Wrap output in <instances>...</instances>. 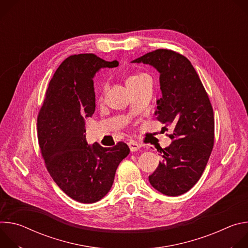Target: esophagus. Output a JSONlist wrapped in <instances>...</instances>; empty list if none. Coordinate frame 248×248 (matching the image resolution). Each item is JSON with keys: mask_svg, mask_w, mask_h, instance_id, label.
Instances as JSON below:
<instances>
[{"mask_svg": "<svg viewBox=\"0 0 248 248\" xmlns=\"http://www.w3.org/2000/svg\"><path fill=\"white\" fill-rule=\"evenodd\" d=\"M127 144H128V147H129L131 152H135V151H137L140 148V145L138 143L134 142V141H129Z\"/></svg>", "mask_w": 248, "mask_h": 248, "instance_id": "1", "label": "esophagus"}]
</instances>
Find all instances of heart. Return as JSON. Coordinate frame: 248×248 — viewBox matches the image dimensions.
I'll return each mask as SVG.
<instances>
[{
  "instance_id": "heart-1",
  "label": "heart",
  "mask_w": 248,
  "mask_h": 248,
  "mask_svg": "<svg viewBox=\"0 0 248 248\" xmlns=\"http://www.w3.org/2000/svg\"><path fill=\"white\" fill-rule=\"evenodd\" d=\"M145 77H148V76H147V75H144V74H139V75L130 76V77L126 79V85L128 86V85H130V84H134V83L138 82L139 80H141V79H142V78H145ZM102 97H103V94L101 95L100 99H102Z\"/></svg>"
}]
</instances>
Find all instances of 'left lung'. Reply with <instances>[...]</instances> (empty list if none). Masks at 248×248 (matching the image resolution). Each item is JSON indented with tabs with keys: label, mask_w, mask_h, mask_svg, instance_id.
I'll list each match as a JSON object with an SVG mask.
<instances>
[{
	"label": "left lung",
	"mask_w": 248,
	"mask_h": 248,
	"mask_svg": "<svg viewBox=\"0 0 248 248\" xmlns=\"http://www.w3.org/2000/svg\"><path fill=\"white\" fill-rule=\"evenodd\" d=\"M132 62L153 65L160 73L162 98L155 115L173 128L169 135L172 142L158 150L162 161L149 182L165 195H182L199 181L213 149V108L196 70L180 53L158 49Z\"/></svg>",
	"instance_id": "1"
}]
</instances>
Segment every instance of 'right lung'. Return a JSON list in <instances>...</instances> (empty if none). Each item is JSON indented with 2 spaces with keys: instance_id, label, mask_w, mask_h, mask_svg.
I'll use <instances>...</instances> for the list:
<instances>
[{
  "instance_id": "add662e5",
  "label": "right lung",
  "mask_w": 248,
  "mask_h": 248,
  "mask_svg": "<svg viewBox=\"0 0 248 248\" xmlns=\"http://www.w3.org/2000/svg\"><path fill=\"white\" fill-rule=\"evenodd\" d=\"M94 54L66 58L50 80L37 117V135L46 168L57 186L80 203H94L111 189L117 168L128 153L114 147L89 146L85 121L95 111L93 78L100 68L116 67Z\"/></svg>"
}]
</instances>
